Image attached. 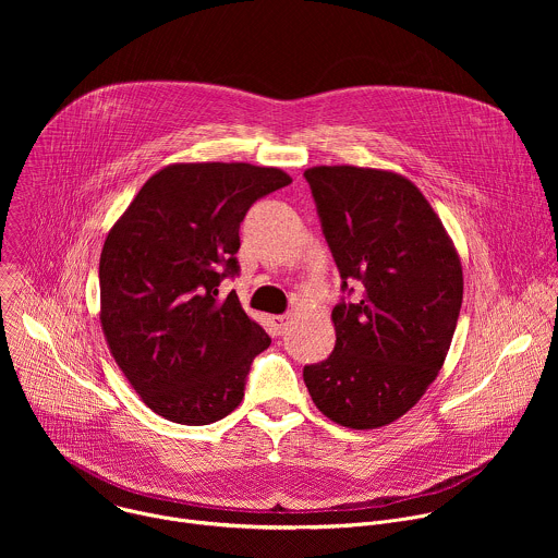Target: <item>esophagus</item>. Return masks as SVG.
<instances>
[{"label":"esophagus","mask_w":558,"mask_h":558,"mask_svg":"<svg viewBox=\"0 0 558 558\" xmlns=\"http://www.w3.org/2000/svg\"><path fill=\"white\" fill-rule=\"evenodd\" d=\"M271 323H274V327H276V331H278V333H284V331L289 329V325L293 323V315H291V313L274 315V317H271Z\"/></svg>","instance_id":"1"}]
</instances>
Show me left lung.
I'll use <instances>...</instances> for the list:
<instances>
[{
	"label": "left lung",
	"mask_w": 558,
	"mask_h": 558,
	"mask_svg": "<svg viewBox=\"0 0 558 558\" xmlns=\"http://www.w3.org/2000/svg\"><path fill=\"white\" fill-rule=\"evenodd\" d=\"M336 265L364 284L331 320L336 349L304 366L317 411L368 430L409 413L448 355L463 298L452 238L407 177L355 166L304 172Z\"/></svg>",
	"instance_id": "obj_1"
}]
</instances>
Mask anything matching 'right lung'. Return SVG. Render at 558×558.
I'll list each match as a JSON object with an SVG mask.
<instances>
[{
    "label": "right lung",
    "instance_id": "right-lung-1",
    "mask_svg": "<svg viewBox=\"0 0 558 558\" xmlns=\"http://www.w3.org/2000/svg\"><path fill=\"white\" fill-rule=\"evenodd\" d=\"M291 183L252 163H172L151 174L106 235L101 329L143 404L174 424L205 426L245 397L252 360L271 344L231 291L241 222Z\"/></svg>",
    "mask_w": 558,
    "mask_h": 558
}]
</instances>
